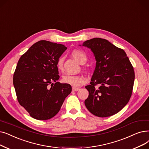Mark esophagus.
Instances as JSON below:
<instances>
[{"label":"esophagus","instance_id":"obj_1","mask_svg":"<svg viewBox=\"0 0 149 149\" xmlns=\"http://www.w3.org/2000/svg\"><path fill=\"white\" fill-rule=\"evenodd\" d=\"M80 89L79 88H75V87H73L72 88V91H79Z\"/></svg>","mask_w":149,"mask_h":149}]
</instances>
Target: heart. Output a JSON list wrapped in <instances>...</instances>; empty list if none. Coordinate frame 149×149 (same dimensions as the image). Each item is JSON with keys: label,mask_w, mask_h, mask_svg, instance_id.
<instances>
[{"label": "heart", "mask_w": 149, "mask_h": 149, "mask_svg": "<svg viewBox=\"0 0 149 149\" xmlns=\"http://www.w3.org/2000/svg\"><path fill=\"white\" fill-rule=\"evenodd\" d=\"M72 56L74 58L78 61L80 63H85L87 60V56L86 54L81 50L75 49L72 50ZM63 58L62 57L59 58L56 63L57 68L59 70H61L63 68ZM86 80L83 76L81 75H74L71 74H66L63 76L62 81L64 83L68 84L72 86H79L82 84L85 83Z\"/></svg>", "instance_id": "b5f03b06"}]
</instances>
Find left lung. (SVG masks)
Listing matches in <instances>:
<instances>
[{
	"label": "left lung",
	"mask_w": 149,
	"mask_h": 149,
	"mask_svg": "<svg viewBox=\"0 0 149 149\" xmlns=\"http://www.w3.org/2000/svg\"><path fill=\"white\" fill-rule=\"evenodd\" d=\"M83 46L92 50L96 66L85 104L90 113L100 118L120 111L130 100L134 72L125 51L105 39L95 38L85 41ZM99 84V88L95 86Z\"/></svg>",
	"instance_id": "left-lung-1"
}]
</instances>
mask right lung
Returning a JSON list of instances; mask_svg holds the SVG:
<instances>
[{"mask_svg":"<svg viewBox=\"0 0 149 149\" xmlns=\"http://www.w3.org/2000/svg\"><path fill=\"white\" fill-rule=\"evenodd\" d=\"M66 49L63 44L42 40L18 61L13 75L17 99L35 119L54 117L72 91L70 85L56 82L60 79L56 63Z\"/></svg>","mask_w":149,"mask_h":149,"instance_id":"right-lung-1","label":"right lung"}]
</instances>
